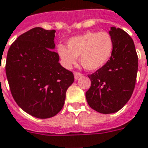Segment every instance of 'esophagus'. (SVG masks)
Masks as SVG:
<instances>
[{"label":"esophagus","instance_id":"1","mask_svg":"<svg viewBox=\"0 0 148 148\" xmlns=\"http://www.w3.org/2000/svg\"><path fill=\"white\" fill-rule=\"evenodd\" d=\"M74 78H75V79H77L78 77H81L82 74L81 73H79V72H74Z\"/></svg>","mask_w":148,"mask_h":148}]
</instances>
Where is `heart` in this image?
I'll return each mask as SVG.
<instances>
[{"label":"heart","instance_id":"heart-1","mask_svg":"<svg viewBox=\"0 0 148 148\" xmlns=\"http://www.w3.org/2000/svg\"><path fill=\"white\" fill-rule=\"evenodd\" d=\"M114 42L107 32H86L73 37L67 42V48L60 45L58 53L65 66L71 69L80 57L82 67L95 71L106 65L113 54Z\"/></svg>","mask_w":148,"mask_h":148}]
</instances>
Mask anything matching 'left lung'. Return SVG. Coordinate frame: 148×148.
Wrapping results in <instances>:
<instances>
[{
    "instance_id": "1",
    "label": "left lung",
    "mask_w": 148,
    "mask_h": 148,
    "mask_svg": "<svg viewBox=\"0 0 148 148\" xmlns=\"http://www.w3.org/2000/svg\"><path fill=\"white\" fill-rule=\"evenodd\" d=\"M114 42L109 62L88 77L91 86L86 93L89 106L102 114L115 113L131 99L135 89L138 56L132 38L119 28L109 31Z\"/></svg>"
}]
</instances>
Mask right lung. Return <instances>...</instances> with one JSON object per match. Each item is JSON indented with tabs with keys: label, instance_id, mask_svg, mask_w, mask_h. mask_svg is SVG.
Returning <instances> with one entry per match:
<instances>
[{
	"label": "right lung",
	"instance_id": "1",
	"mask_svg": "<svg viewBox=\"0 0 148 148\" xmlns=\"http://www.w3.org/2000/svg\"><path fill=\"white\" fill-rule=\"evenodd\" d=\"M54 29L36 27L9 47L5 72L16 104L34 117L51 118L62 110L74 74L59 63Z\"/></svg>",
	"mask_w": 148,
	"mask_h": 148
}]
</instances>
